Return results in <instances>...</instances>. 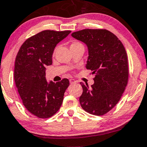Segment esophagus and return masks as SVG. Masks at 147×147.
Here are the masks:
<instances>
[{"label":"esophagus","mask_w":147,"mask_h":147,"mask_svg":"<svg viewBox=\"0 0 147 147\" xmlns=\"http://www.w3.org/2000/svg\"><path fill=\"white\" fill-rule=\"evenodd\" d=\"M69 81H70V84H75V83H77V81H76L75 79H70L69 80Z\"/></svg>","instance_id":"1"}]
</instances>
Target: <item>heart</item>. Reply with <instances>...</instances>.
<instances>
[{
  "mask_svg": "<svg viewBox=\"0 0 147 147\" xmlns=\"http://www.w3.org/2000/svg\"><path fill=\"white\" fill-rule=\"evenodd\" d=\"M80 45H81V43H80V42H73L71 45H70V47H74V46Z\"/></svg>",
  "mask_w": 147,
  "mask_h": 147,
  "instance_id": "heart-1",
  "label": "heart"
}]
</instances>
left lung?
<instances>
[{
  "instance_id": "1",
  "label": "left lung",
  "mask_w": 147,
  "mask_h": 147,
  "mask_svg": "<svg viewBox=\"0 0 147 147\" xmlns=\"http://www.w3.org/2000/svg\"><path fill=\"white\" fill-rule=\"evenodd\" d=\"M71 35L87 45L86 68L95 74L90 87L80 83L81 107L90 114L105 115L118 103L127 86L129 68L125 47L117 36L105 29H84Z\"/></svg>"
}]
</instances>
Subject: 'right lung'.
Returning a JSON list of instances; mask_svg holds the SVG:
<instances>
[{"instance_id":"1","label":"right lung","mask_w":147,"mask_h":147,"mask_svg":"<svg viewBox=\"0 0 147 147\" xmlns=\"http://www.w3.org/2000/svg\"><path fill=\"white\" fill-rule=\"evenodd\" d=\"M70 30H43L30 37L17 54L14 80L26 109L38 118H49L62 105L64 92L69 86L68 79L47 83L46 66L52 64L55 46Z\"/></svg>"}]
</instances>
